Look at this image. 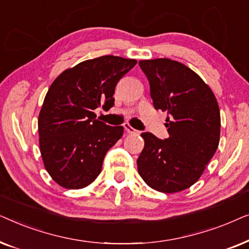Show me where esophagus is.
Returning <instances> with one entry per match:
<instances>
[{
  "label": "esophagus",
  "instance_id": "esophagus-1",
  "mask_svg": "<svg viewBox=\"0 0 249 249\" xmlns=\"http://www.w3.org/2000/svg\"><path fill=\"white\" fill-rule=\"evenodd\" d=\"M124 128L125 132H128V134H138V132H139V131L136 130V129L132 128L129 124H124Z\"/></svg>",
  "mask_w": 249,
  "mask_h": 249
}]
</instances>
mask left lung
Listing matches in <instances>:
<instances>
[{"label": "left lung", "instance_id": "8db88e82", "mask_svg": "<svg viewBox=\"0 0 249 249\" xmlns=\"http://www.w3.org/2000/svg\"><path fill=\"white\" fill-rule=\"evenodd\" d=\"M139 67L149 81L155 110L168 112L169 137L162 141L142 132L138 173L158 192H181L199 179L217 149L219 105L202 78L178 61L142 60Z\"/></svg>", "mask_w": 249, "mask_h": 249}]
</instances>
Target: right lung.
Here are the masks:
<instances>
[{"label":"right lung","mask_w":249,"mask_h":249,"mask_svg":"<svg viewBox=\"0 0 249 249\" xmlns=\"http://www.w3.org/2000/svg\"><path fill=\"white\" fill-rule=\"evenodd\" d=\"M136 63L113 55L86 60L51 85L38 117L39 147L46 171L61 187L84 188L101 173L104 156L124 127L97 120L94 110L113 107L118 81Z\"/></svg>","instance_id":"1"}]
</instances>
